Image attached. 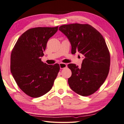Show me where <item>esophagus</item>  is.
Masks as SVG:
<instances>
[{"instance_id":"obj_1","label":"esophagus","mask_w":124,"mask_h":124,"mask_svg":"<svg viewBox=\"0 0 124 124\" xmlns=\"http://www.w3.org/2000/svg\"><path fill=\"white\" fill-rule=\"evenodd\" d=\"M59 65H60V67L61 69L65 68H66L67 66V64L65 63H60Z\"/></svg>"}]
</instances>
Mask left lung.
<instances>
[{
	"label": "left lung",
	"mask_w": 124,
	"mask_h": 124,
	"mask_svg": "<svg viewBox=\"0 0 124 124\" xmlns=\"http://www.w3.org/2000/svg\"><path fill=\"white\" fill-rule=\"evenodd\" d=\"M59 30L68 39L72 54L78 52L84 55L81 68L68 65L72 72L68 80L70 88L79 95H91L104 83L110 70V55L105 41L88 24L64 25Z\"/></svg>",
	"instance_id": "obj_1"
}]
</instances>
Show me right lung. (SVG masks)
Segmentation results:
<instances>
[{"mask_svg": "<svg viewBox=\"0 0 124 124\" xmlns=\"http://www.w3.org/2000/svg\"><path fill=\"white\" fill-rule=\"evenodd\" d=\"M55 27H36L23 33L17 40L11 55V72L16 84L28 96L37 98L49 91L60 70L59 64L41 61L49 39Z\"/></svg>", "mask_w": 124, "mask_h": 124, "instance_id": "obj_1", "label": "right lung"}]
</instances>
